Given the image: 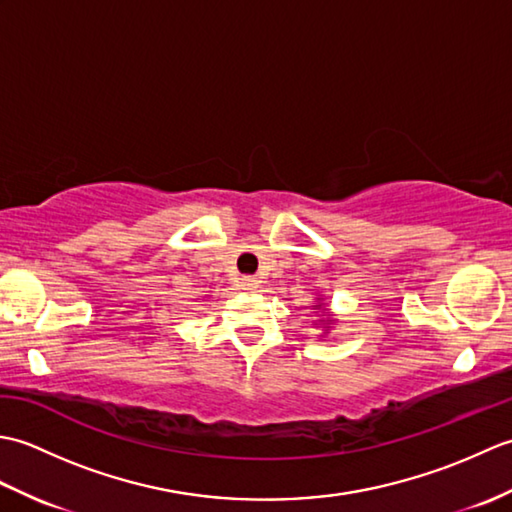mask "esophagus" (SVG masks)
<instances>
[{"instance_id":"1","label":"esophagus","mask_w":512,"mask_h":512,"mask_svg":"<svg viewBox=\"0 0 512 512\" xmlns=\"http://www.w3.org/2000/svg\"><path fill=\"white\" fill-rule=\"evenodd\" d=\"M239 284H242L244 290H255L257 288V279L255 277H242V281H239Z\"/></svg>"}]
</instances>
